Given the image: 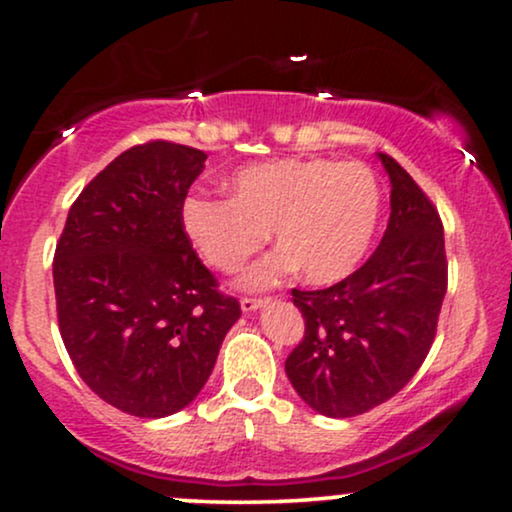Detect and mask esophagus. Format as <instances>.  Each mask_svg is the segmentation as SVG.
<instances>
[{"mask_svg": "<svg viewBox=\"0 0 512 512\" xmlns=\"http://www.w3.org/2000/svg\"><path fill=\"white\" fill-rule=\"evenodd\" d=\"M267 303V298H243V301H240V308H243V313H255V310L264 308Z\"/></svg>", "mask_w": 512, "mask_h": 512, "instance_id": "34e87169", "label": "esophagus"}]
</instances>
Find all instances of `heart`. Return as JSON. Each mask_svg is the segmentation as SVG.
I'll list each match as a JSON object with an SVG mask.
<instances>
[{"mask_svg": "<svg viewBox=\"0 0 512 512\" xmlns=\"http://www.w3.org/2000/svg\"><path fill=\"white\" fill-rule=\"evenodd\" d=\"M380 221V185L358 161L276 158L240 168L231 199L187 195L185 236L223 274H233L267 243L279 248L245 272L240 286L264 291L301 269L310 284H334L361 264Z\"/></svg>", "mask_w": 512, "mask_h": 512, "instance_id": "b5f03b06", "label": "heart"}]
</instances>
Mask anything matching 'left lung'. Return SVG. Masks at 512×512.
Returning <instances> with one entry per match:
<instances>
[{
  "mask_svg": "<svg viewBox=\"0 0 512 512\" xmlns=\"http://www.w3.org/2000/svg\"><path fill=\"white\" fill-rule=\"evenodd\" d=\"M378 158L392 185L378 250L330 289H293L305 337L286 358V375L310 409L332 419L378 407L414 378L448 289L438 211L395 158Z\"/></svg>",
  "mask_w": 512,
  "mask_h": 512,
  "instance_id": "1",
  "label": "left lung"
}]
</instances>
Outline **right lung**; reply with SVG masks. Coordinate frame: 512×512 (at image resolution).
Returning a JSON list of instances; mask_svg holds the SVG:
<instances>
[{
    "instance_id": "right-lung-1",
    "label": "right lung",
    "mask_w": 512,
    "mask_h": 512,
    "mask_svg": "<svg viewBox=\"0 0 512 512\" xmlns=\"http://www.w3.org/2000/svg\"><path fill=\"white\" fill-rule=\"evenodd\" d=\"M207 154L132 146L84 187L55 250L60 334L81 380L139 419L202 392L240 305L221 296L180 223Z\"/></svg>"
}]
</instances>
